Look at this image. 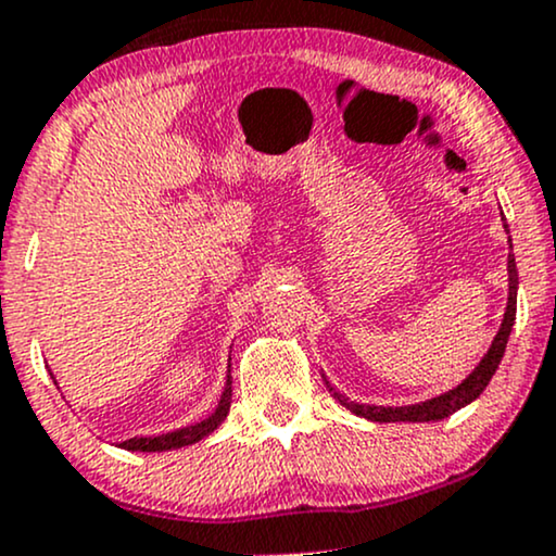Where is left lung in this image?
<instances>
[{
  "label": "left lung",
  "mask_w": 556,
  "mask_h": 556,
  "mask_svg": "<svg viewBox=\"0 0 556 556\" xmlns=\"http://www.w3.org/2000/svg\"><path fill=\"white\" fill-rule=\"evenodd\" d=\"M504 229H507V225H504ZM509 248H513V240H509ZM507 274H509V295H507V311H504L502 327L496 331L489 353L483 355L481 363L473 368V374H468V379H465L463 384L450 389V392L439 394V397L418 402V405L384 407V405H358V402H350L327 381L331 397L340 402V405L348 407L350 413H355V416L376 420V424H397V420H405V424H429V420H442L446 416H452V413L460 410V407L470 405V402H473L478 394L489 387L491 376H494L496 368H500L504 348H507V340H509V331H513V324H515V311H518V266H515L513 253H509L507 258Z\"/></svg>",
  "instance_id": "1"
}]
</instances>
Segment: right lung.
I'll return each mask as SVG.
<instances>
[{"mask_svg": "<svg viewBox=\"0 0 556 556\" xmlns=\"http://www.w3.org/2000/svg\"><path fill=\"white\" fill-rule=\"evenodd\" d=\"M229 402H232V376H227L225 392H222V400L219 405H216V410L208 418H203L201 424L185 426V429H177L169 433H159V437H132L117 446H123V450H130V452H167V450H180V446L195 444L201 442L203 437H208V433H212L216 426L227 418Z\"/></svg>", "mask_w": 556, "mask_h": 556, "instance_id": "right-lung-1", "label": "right lung"}]
</instances>
